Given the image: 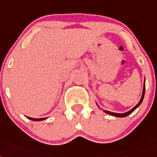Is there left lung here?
Returning <instances> with one entry per match:
<instances>
[{
	"label": "left lung",
	"instance_id": "1",
	"mask_svg": "<svg viewBox=\"0 0 157 157\" xmlns=\"http://www.w3.org/2000/svg\"><path fill=\"white\" fill-rule=\"evenodd\" d=\"M144 91H145V83H144V88H143L142 96H141V100H140V102H139V103H137V104L136 105L135 107H133V109H131V110H130V111H127V112H126V113H123V114H118V113H113V112H110V111H104V110H103V111H104L105 113H107V114H111V115H113V116H115V117H119V118H123V117H126V116H128V115H129V114H131V113L133 112V111H135L136 109H137V107H138L139 106H140V105H141V103H142V101H143V99H144Z\"/></svg>",
	"mask_w": 157,
	"mask_h": 157
}]
</instances>
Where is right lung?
<instances>
[{"label":"right lung","mask_w":157,"mask_h":157,"mask_svg":"<svg viewBox=\"0 0 157 157\" xmlns=\"http://www.w3.org/2000/svg\"><path fill=\"white\" fill-rule=\"evenodd\" d=\"M29 119L32 120V121H43V120L46 119V118H30V117H27Z\"/></svg>","instance_id":"1"}]
</instances>
